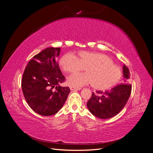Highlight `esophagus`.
Returning a JSON list of instances; mask_svg holds the SVG:
<instances>
[{
	"label": "esophagus",
	"mask_w": 153,
	"mask_h": 153,
	"mask_svg": "<svg viewBox=\"0 0 153 153\" xmlns=\"http://www.w3.org/2000/svg\"><path fill=\"white\" fill-rule=\"evenodd\" d=\"M69 88H70L71 91H78V90L81 89L80 87H73V86H70Z\"/></svg>",
	"instance_id": "1"
}]
</instances>
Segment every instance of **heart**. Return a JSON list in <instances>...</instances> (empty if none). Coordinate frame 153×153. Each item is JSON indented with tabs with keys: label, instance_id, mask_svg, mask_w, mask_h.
I'll return each mask as SVG.
<instances>
[{
	"label": "heart",
	"instance_id": "1",
	"mask_svg": "<svg viewBox=\"0 0 153 153\" xmlns=\"http://www.w3.org/2000/svg\"><path fill=\"white\" fill-rule=\"evenodd\" d=\"M62 70L70 75H77L83 69L85 74L75 76L68 80L69 85L79 87L91 84L97 89H106L117 84L121 77V71L108 56L100 53L82 51L75 57L68 53L59 61Z\"/></svg>",
	"mask_w": 153,
	"mask_h": 153
}]
</instances>
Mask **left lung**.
I'll return each instance as SVG.
<instances>
[{
  "instance_id": "1",
  "label": "left lung",
  "mask_w": 153,
  "mask_h": 153,
  "mask_svg": "<svg viewBox=\"0 0 153 153\" xmlns=\"http://www.w3.org/2000/svg\"><path fill=\"white\" fill-rule=\"evenodd\" d=\"M123 72L124 84L115 86L109 91L92 92L87 106L95 117L103 119L111 118L118 114L126 105L131 94V85L129 84L130 73L125 65H123Z\"/></svg>"
}]
</instances>
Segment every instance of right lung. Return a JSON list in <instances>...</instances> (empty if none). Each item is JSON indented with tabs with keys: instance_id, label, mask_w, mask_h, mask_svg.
Wrapping results in <instances>:
<instances>
[{
	"instance_id": "1",
	"label": "right lung",
	"mask_w": 153,
	"mask_h": 153,
	"mask_svg": "<svg viewBox=\"0 0 153 153\" xmlns=\"http://www.w3.org/2000/svg\"><path fill=\"white\" fill-rule=\"evenodd\" d=\"M61 48H47L34 55L26 66L22 80L25 99L35 112L43 116L57 113L66 102L70 89L62 87L66 78L56 58Z\"/></svg>"
}]
</instances>
